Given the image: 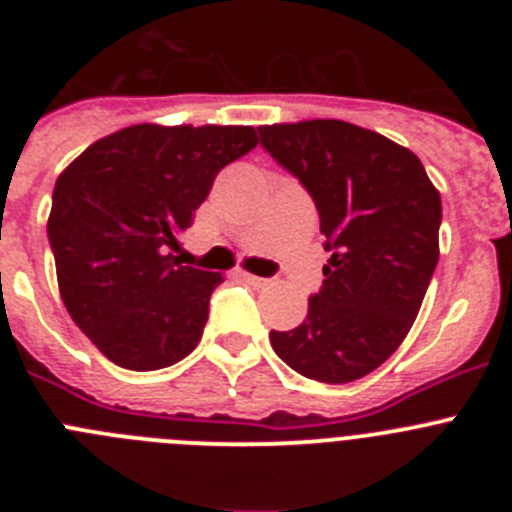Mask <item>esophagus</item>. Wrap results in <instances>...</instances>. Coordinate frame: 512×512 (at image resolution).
<instances>
[{
	"instance_id": "esophagus-1",
	"label": "esophagus",
	"mask_w": 512,
	"mask_h": 512,
	"mask_svg": "<svg viewBox=\"0 0 512 512\" xmlns=\"http://www.w3.org/2000/svg\"><path fill=\"white\" fill-rule=\"evenodd\" d=\"M243 282L253 284V287H269L271 279H264V277H256V274H248V271H241Z\"/></svg>"
}]
</instances>
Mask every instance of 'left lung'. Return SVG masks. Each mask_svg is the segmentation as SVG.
<instances>
[{"instance_id":"obj_1","label":"left lung","mask_w":512,"mask_h":512,"mask_svg":"<svg viewBox=\"0 0 512 512\" xmlns=\"http://www.w3.org/2000/svg\"><path fill=\"white\" fill-rule=\"evenodd\" d=\"M261 146L312 194L328 238L325 282L271 346L302 377L346 384L395 354L438 264L441 194L420 158L343 120L261 125Z\"/></svg>"}]
</instances>
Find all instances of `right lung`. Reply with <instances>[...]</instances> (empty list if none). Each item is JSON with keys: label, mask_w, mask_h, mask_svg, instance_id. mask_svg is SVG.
I'll use <instances>...</instances> for the list:
<instances>
[{"label": "right lung", "mask_w": 512, "mask_h": 512, "mask_svg": "<svg viewBox=\"0 0 512 512\" xmlns=\"http://www.w3.org/2000/svg\"><path fill=\"white\" fill-rule=\"evenodd\" d=\"M259 146L251 125H130L53 187L48 238L61 300L112 364L153 372L200 343L220 271L182 266L179 235L217 171Z\"/></svg>", "instance_id": "1"}]
</instances>
